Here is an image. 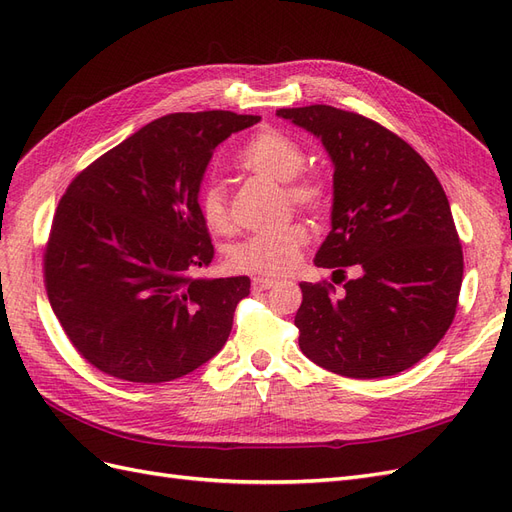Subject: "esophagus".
<instances>
[{"label": "esophagus", "mask_w": 512, "mask_h": 512, "mask_svg": "<svg viewBox=\"0 0 512 512\" xmlns=\"http://www.w3.org/2000/svg\"><path fill=\"white\" fill-rule=\"evenodd\" d=\"M273 284H275V280H271V277H254L252 280L254 290H269Z\"/></svg>", "instance_id": "34e87169"}]
</instances>
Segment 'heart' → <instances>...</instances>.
Returning <instances> with one entry per match:
<instances>
[{
  "label": "heart",
  "instance_id": "b5f03b06",
  "mask_svg": "<svg viewBox=\"0 0 512 512\" xmlns=\"http://www.w3.org/2000/svg\"><path fill=\"white\" fill-rule=\"evenodd\" d=\"M307 156L299 143L280 132H260L250 138L241 153L239 164L250 173L275 183H286L284 194L292 205L307 211H322L329 203V190L320 179L301 175ZM203 222L215 232L230 230L228 196L224 185L211 181L198 200ZM309 235L303 224H288L275 232H260L228 250L232 269L256 275H286L299 265L301 252Z\"/></svg>",
  "mask_w": 512,
  "mask_h": 512
}]
</instances>
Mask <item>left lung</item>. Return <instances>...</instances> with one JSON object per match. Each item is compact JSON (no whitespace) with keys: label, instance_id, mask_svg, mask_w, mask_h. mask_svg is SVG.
Segmentation results:
<instances>
[{"label":"left lung","instance_id":"8db88e82","mask_svg":"<svg viewBox=\"0 0 512 512\" xmlns=\"http://www.w3.org/2000/svg\"><path fill=\"white\" fill-rule=\"evenodd\" d=\"M277 117L314 134L333 162L331 232L316 267L342 280L344 267L361 273L342 294L301 284L299 346L339 376H395L436 348L455 318L463 252L448 198L427 162L376 121L327 104Z\"/></svg>","mask_w":512,"mask_h":512}]
</instances>
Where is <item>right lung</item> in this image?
Returning <instances> with one entry per match:
<instances>
[{
  "label": "right lung",
  "mask_w": 512,
  "mask_h": 512,
  "mask_svg": "<svg viewBox=\"0 0 512 512\" xmlns=\"http://www.w3.org/2000/svg\"><path fill=\"white\" fill-rule=\"evenodd\" d=\"M230 111L147 123L59 200L44 282L72 346L104 374L177 380L218 354L250 277H203L215 250L198 209L213 149L258 123Z\"/></svg>",
  "instance_id": "right-lung-1"
}]
</instances>
